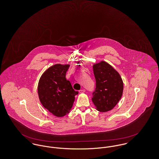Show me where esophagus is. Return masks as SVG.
I'll return each mask as SVG.
<instances>
[{
	"instance_id": "34e87169",
	"label": "esophagus",
	"mask_w": 159,
	"mask_h": 159,
	"mask_svg": "<svg viewBox=\"0 0 159 159\" xmlns=\"http://www.w3.org/2000/svg\"><path fill=\"white\" fill-rule=\"evenodd\" d=\"M85 89H82L79 90V93H85Z\"/></svg>"
}]
</instances>
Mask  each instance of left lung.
Instances as JSON below:
<instances>
[{"mask_svg":"<svg viewBox=\"0 0 159 159\" xmlns=\"http://www.w3.org/2000/svg\"><path fill=\"white\" fill-rule=\"evenodd\" d=\"M96 88L92 101L101 112L111 110L120 100L123 82L119 73L104 61L93 65Z\"/></svg>","mask_w":159,"mask_h":159,"instance_id":"8db88e82","label":"left lung"}]
</instances>
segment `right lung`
I'll return each instance as SVG.
<instances>
[{
  "mask_svg": "<svg viewBox=\"0 0 159 159\" xmlns=\"http://www.w3.org/2000/svg\"><path fill=\"white\" fill-rule=\"evenodd\" d=\"M69 67V65H53L43 73L38 83V92L41 103L58 117L69 113L75 96L79 93L65 77Z\"/></svg>",
  "mask_w": 159,
  "mask_h": 159,
  "instance_id": "1",
  "label": "right lung"
}]
</instances>
